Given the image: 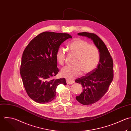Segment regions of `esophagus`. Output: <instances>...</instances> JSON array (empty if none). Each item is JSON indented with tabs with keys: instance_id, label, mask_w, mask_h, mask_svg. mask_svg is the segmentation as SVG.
<instances>
[{
	"instance_id": "1",
	"label": "esophagus",
	"mask_w": 131,
	"mask_h": 131,
	"mask_svg": "<svg viewBox=\"0 0 131 131\" xmlns=\"http://www.w3.org/2000/svg\"><path fill=\"white\" fill-rule=\"evenodd\" d=\"M74 81H72V80H66V83L67 84H72L73 83H74Z\"/></svg>"
}]
</instances>
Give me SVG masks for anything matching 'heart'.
Wrapping results in <instances>:
<instances>
[{"label":"heart","mask_w":131,"mask_h":131,"mask_svg":"<svg viewBox=\"0 0 131 131\" xmlns=\"http://www.w3.org/2000/svg\"><path fill=\"white\" fill-rule=\"evenodd\" d=\"M69 52L75 56L74 65L67 66L62 69V76L73 79L79 76L83 71L84 73L92 72L97 66L100 61V54L98 48L90 45L88 42L80 38L71 41L68 45ZM66 50L62 47L59 48L56 53L58 63L63 66L66 59Z\"/></svg>","instance_id":"heart-1"}]
</instances>
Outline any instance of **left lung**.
Returning <instances> with one entry per match:
<instances>
[{
    "instance_id": "left-lung-1",
    "label": "left lung",
    "mask_w": 131,
    "mask_h": 131,
    "mask_svg": "<svg viewBox=\"0 0 131 131\" xmlns=\"http://www.w3.org/2000/svg\"><path fill=\"white\" fill-rule=\"evenodd\" d=\"M78 34L91 39L100 54L97 68L75 80V82L81 84L83 88L81 94L76 96L77 100L82 105H89L100 100L108 91L113 79V61L106 45L98 36L87 32Z\"/></svg>"
}]
</instances>
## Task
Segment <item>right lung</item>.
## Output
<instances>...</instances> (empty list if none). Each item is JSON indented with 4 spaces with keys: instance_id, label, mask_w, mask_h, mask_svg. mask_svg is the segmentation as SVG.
I'll use <instances>...</instances> for the list:
<instances>
[{
    "instance_id": "right-lung-1",
    "label": "right lung",
    "mask_w": 131,
    "mask_h": 131,
    "mask_svg": "<svg viewBox=\"0 0 131 131\" xmlns=\"http://www.w3.org/2000/svg\"><path fill=\"white\" fill-rule=\"evenodd\" d=\"M72 38L66 33L43 32L25 48L21 58L20 74L29 97L40 104L51 102L60 84L66 85L65 78L53 79L59 70L56 53L61 44Z\"/></svg>"
}]
</instances>
